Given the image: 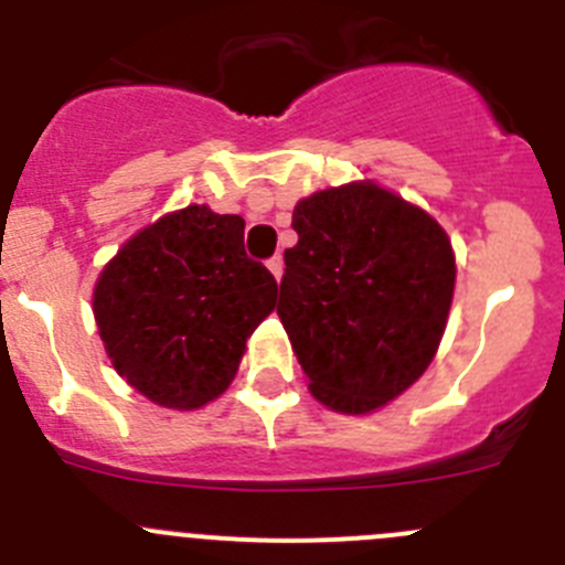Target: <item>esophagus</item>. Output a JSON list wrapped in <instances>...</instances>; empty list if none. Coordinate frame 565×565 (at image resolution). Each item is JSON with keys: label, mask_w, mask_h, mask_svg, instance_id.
Listing matches in <instances>:
<instances>
[{"label": "esophagus", "mask_w": 565, "mask_h": 565, "mask_svg": "<svg viewBox=\"0 0 565 565\" xmlns=\"http://www.w3.org/2000/svg\"><path fill=\"white\" fill-rule=\"evenodd\" d=\"M267 267H270V273L273 276H276V281H281V276H284V258L278 256H273V258H267Z\"/></svg>", "instance_id": "obj_1"}]
</instances>
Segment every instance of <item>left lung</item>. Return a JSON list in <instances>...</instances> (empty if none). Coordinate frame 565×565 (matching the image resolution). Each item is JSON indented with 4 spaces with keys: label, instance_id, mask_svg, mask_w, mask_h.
<instances>
[{
    "label": "left lung",
    "instance_id": "1",
    "mask_svg": "<svg viewBox=\"0 0 565 565\" xmlns=\"http://www.w3.org/2000/svg\"><path fill=\"white\" fill-rule=\"evenodd\" d=\"M278 318L326 407L365 415L418 382L455 295V250L418 205L371 181L292 211Z\"/></svg>",
    "mask_w": 565,
    "mask_h": 565
}]
</instances>
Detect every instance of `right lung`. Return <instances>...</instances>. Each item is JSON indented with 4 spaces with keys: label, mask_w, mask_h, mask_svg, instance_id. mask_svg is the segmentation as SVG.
I'll return each mask as SVG.
<instances>
[{
    "label": "right lung",
    "mask_w": 565,
    "mask_h": 565,
    "mask_svg": "<svg viewBox=\"0 0 565 565\" xmlns=\"http://www.w3.org/2000/svg\"><path fill=\"white\" fill-rule=\"evenodd\" d=\"M278 284L245 253V220L186 205L130 236L99 273L94 320L116 373L167 409L225 393Z\"/></svg>",
    "instance_id": "right-lung-1"
}]
</instances>
